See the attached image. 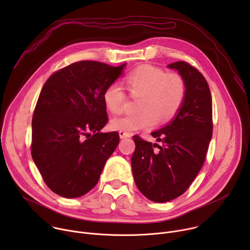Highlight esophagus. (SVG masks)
Wrapping results in <instances>:
<instances>
[{
    "label": "esophagus",
    "instance_id": "1",
    "mask_svg": "<svg viewBox=\"0 0 250 250\" xmlns=\"http://www.w3.org/2000/svg\"><path fill=\"white\" fill-rule=\"evenodd\" d=\"M119 135H120L121 138H127V137L131 136L130 133H127V132H125V131H119Z\"/></svg>",
    "mask_w": 250,
    "mask_h": 250
}]
</instances>
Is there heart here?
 <instances>
[{
	"label": "heart",
	"instance_id": "obj_1",
	"mask_svg": "<svg viewBox=\"0 0 250 250\" xmlns=\"http://www.w3.org/2000/svg\"><path fill=\"white\" fill-rule=\"evenodd\" d=\"M125 82L131 97H140L137 103L139 113L114 119L111 126L127 133L169 123L181 109L186 95L185 83L180 75L167 74L152 65L135 68L127 74ZM103 100L110 113L120 115L124 112L126 96L118 83L105 88Z\"/></svg>",
	"mask_w": 250,
	"mask_h": 250
}]
</instances>
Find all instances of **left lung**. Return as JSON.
<instances>
[{"instance_id":"8db88e82","label":"left lung","mask_w":250,"mask_h":250,"mask_svg":"<svg viewBox=\"0 0 250 250\" xmlns=\"http://www.w3.org/2000/svg\"><path fill=\"white\" fill-rule=\"evenodd\" d=\"M184 80L181 109L164 127L151 132L160 145L133 135L134 182L147 199L165 203L181 196L200 172L212 134V104L207 80L185 61L168 65ZM157 148V150H154Z\"/></svg>"}]
</instances>
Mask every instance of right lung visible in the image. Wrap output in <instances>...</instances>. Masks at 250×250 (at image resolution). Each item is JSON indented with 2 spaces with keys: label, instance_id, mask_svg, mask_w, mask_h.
I'll use <instances>...</instances> for the list:
<instances>
[{
  "label": "right lung",
  "instance_id": "add662e5",
  "mask_svg": "<svg viewBox=\"0 0 250 250\" xmlns=\"http://www.w3.org/2000/svg\"><path fill=\"white\" fill-rule=\"evenodd\" d=\"M125 65L79 61L56 71L43 85L32 116L31 156L55 194H87L117 148L119 133L100 131L109 120L103 94Z\"/></svg>",
  "mask_w": 250,
  "mask_h": 250
}]
</instances>
